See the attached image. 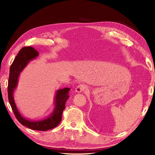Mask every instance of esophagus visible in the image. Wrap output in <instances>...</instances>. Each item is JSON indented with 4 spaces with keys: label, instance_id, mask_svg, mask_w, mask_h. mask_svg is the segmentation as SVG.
Returning a JSON list of instances; mask_svg holds the SVG:
<instances>
[{
    "label": "esophagus",
    "instance_id": "1",
    "mask_svg": "<svg viewBox=\"0 0 155 155\" xmlns=\"http://www.w3.org/2000/svg\"><path fill=\"white\" fill-rule=\"evenodd\" d=\"M86 88H87L86 85H84V84H81V85H78V86L75 88V91L77 93H82L83 91H84L85 89Z\"/></svg>",
    "mask_w": 155,
    "mask_h": 155
}]
</instances>
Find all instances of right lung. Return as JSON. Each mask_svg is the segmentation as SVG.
Instances as JSON below:
<instances>
[{"label": "right lung", "instance_id": "obj_1", "mask_svg": "<svg viewBox=\"0 0 155 155\" xmlns=\"http://www.w3.org/2000/svg\"><path fill=\"white\" fill-rule=\"evenodd\" d=\"M38 55V51L32 47H25L20 50L10 67L8 87V100L16 118L22 125L34 130L47 131L56 127L60 123L66 102L70 97L68 95L70 88L65 87L57 91L54 98L55 107L53 112L48 117L39 121H31L23 117L16 107L13 98V93L18 85L20 74L29 61L36 59Z\"/></svg>", "mask_w": 155, "mask_h": 155}]
</instances>
